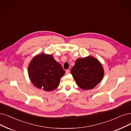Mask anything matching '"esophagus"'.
Here are the masks:
<instances>
[{"label": "esophagus", "mask_w": 131, "mask_h": 131, "mask_svg": "<svg viewBox=\"0 0 131 131\" xmlns=\"http://www.w3.org/2000/svg\"><path fill=\"white\" fill-rule=\"evenodd\" d=\"M66 74H69V73H70V70H69V69L67 70L66 71Z\"/></svg>", "instance_id": "34e87169"}]
</instances>
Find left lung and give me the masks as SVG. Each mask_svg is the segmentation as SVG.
<instances>
[{
    "instance_id": "1",
    "label": "left lung",
    "mask_w": 131,
    "mask_h": 131,
    "mask_svg": "<svg viewBox=\"0 0 131 131\" xmlns=\"http://www.w3.org/2000/svg\"><path fill=\"white\" fill-rule=\"evenodd\" d=\"M70 72L77 85L85 90L95 88L104 75L101 63L91 56L77 59Z\"/></svg>"
}]
</instances>
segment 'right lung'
I'll return each instance as SVG.
<instances>
[{
  "label": "right lung",
  "mask_w": 131,
  "mask_h": 131,
  "mask_svg": "<svg viewBox=\"0 0 131 131\" xmlns=\"http://www.w3.org/2000/svg\"><path fill=\"white\" fill-rule=\"evenodd\" d=\"M65 71L51 54L36 55L30 62L28 74L33 85L46 91H51L59 86Z\"/></svg>",
  "instance_id": "1"
}]
</instances>
